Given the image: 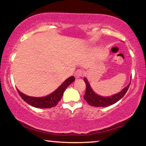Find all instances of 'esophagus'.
Here are the masks:
<instances>
[{
	"instance_id": "34e87169",
	"label": "esophagus",
	"mask_w": 146,
	"mask_h": 146,
	"mask_svg": "<svg viewBox=\"0 0 146 146\" xmlns=\"http://www.w3.org/2000/svg\"><path fill=\"white\" fill-rule=\"evenodd\" d=\"M84 71L82 70H78L75 71V76L76 78H78L84 75Z\"/></svg>"
}]
</instances>
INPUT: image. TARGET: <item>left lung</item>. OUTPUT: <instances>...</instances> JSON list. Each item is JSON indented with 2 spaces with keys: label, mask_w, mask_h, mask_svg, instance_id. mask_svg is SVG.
Instances as JSON below:
<instances>
[{
  "label": "left lung",
  "mask_w": 146,
  "mask_h": 146,
  "mask_svg": "<svg viewBox=\"0 0 146 146\" xmlns=\"http://www.w3.org/2000/svg\"><path fill=\"white\" fill-rule=\"evenodd\" d=\"M84 80L86 84V90L84 95V98L87 101L89 104L90 106H95V107H107V106L114 104L115 103L117 102L126 93L131 84L130 82L120 93L113 95L111 97H105L98 95L94 92L86 78H84Z\"/></svg>",
  "instance_id": "8db88e82"
}]
</instances>
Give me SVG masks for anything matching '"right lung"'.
<instances>
[{
  "mask_svg": "<svg viewBox=\"0 0 146 146\" xmlns=\"http://www.w3.org/2000/svg\"><path fill=\"white\" fill-rule=\"evenodd\" d=\"M75 80V78L74 76H70V78L66 79L54 92L44 97H29L21 93L18 89L17 90L21 98L29 105L37 108H50L57 105L58 102L62 97L64 91Z\"/></svg>",
  "mask_w": 146,
  "mask_h": 146,
  "instance_id": "obj_1",
  "label": "right lung"
}]
</instances>
